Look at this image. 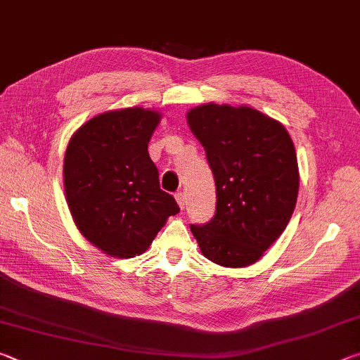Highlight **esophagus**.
<instances>
[{
	"instance_id": "esophagus-1",
	"label": "esophagus",
	"mask_w": 360,
	"mask_h": 360,
	"mask_svg": "<svg viewBox=\"0 0 360 360\" xmlns=\"http://www.w3.org/2000/svg\"><path fill=\"white\" fill-rule=\"evenodd\" d=\"M174 198H176V202H178L179 208L184 210V206H186V193L181 192V191L176 192V193H174Z\"/></svg>"
}]
</instances>
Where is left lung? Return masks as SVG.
<instances>
[{"instance_id": "1", "label": "left lung", "mask_w": 360, "mask_h": 360, "mask_svg": "<svg viewBox=\"0 0 360 360\" xmlns=\"http://www.w3.org/2000/svg\"><path fill=\"white\" fill-rule=\"evenodd\" d=\"M216 182V214L191 225L200 251L217 265L243 268L278 240L294 212L298 165L278 120L249 106L206 103L187 112Z\"/></svg>"}]
</instances>
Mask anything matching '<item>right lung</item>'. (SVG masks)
<instances>
[{
	"mask_svg": "<svg viewBox=\"0 0 360 360\" xmlns=\"http://www.w3.org/2000/svg\"><path fill=\"white\" fill-rule=\"evenodd\" d=\"M162 114L125 108L95 115L71 136L63 160L66 203L76 227L112 257L143 254L179 212L158 184L148 144Z\"/></svg>",
	"mask_w": 360,
	"mask_h": 360,
	"instance_id": "right-lung-1",
	"label": "right lung"
}]
</instances>
